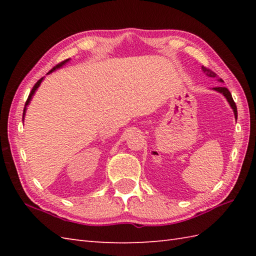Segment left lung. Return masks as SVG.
<instances>
[{
	"label": "left lung",
	"mask_w": 256,
	"mask_h": 256,
	"mask_svg": "<svg viewBox=\"0 0 256 256\" xmlns=\"http://www.w3.org/2000/svg\"><path fill=\"white\" fill-rule=\"evenodd\" d=\"M201 69H202L204 74H206V76H208V77H211V78H216V74L212 72V70H210V69H208V68H206V67H204V66L201 67ZM219 81H220V82H224V80H222V79H219ZM212 89L216 90V91H218V92H220V94H224V96H226V99L228 100V102H229L230 106L233 108V112H234V118H238L236 106V102L233 101V98H232V94H230V91L228 90V89L226 88V86H216V88H212Z\"/></svg>",
	"instance_id": "1"
}]
</instances>
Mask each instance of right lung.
Listing matches in <instances>:
<instances>
[{
  "label": "right lung",
  "instance_id": "1",
  "mask_svg": "<svg viewBox=\"0 0 256 256\" xmlns=\"http://www.w3.org/2000/svg\"><path fill=\"white\" fill-rule=\"evenodd\" d=\"M70 60V59H66V60H64V62H62L60 64H56V66L55 67H54L52 70H50V72H48V74H50V72H55V70L56 69H58V68H60V67H62L64 66V64H66V62H68ZM42 79H44V78H40V80H38L37 81V82L35 84V86H32V91H30V96H28V98H27V100H26V103H25V106H24V112H23V121H24V116H25V113H26V110H27V106H28L30 104V100H32V96H34V94H35V91L37 90V88H38V86H40V84H42Z\"/></svg>",
  "mask_w": 256,
  "mask_h": 256
}]
</instances>
